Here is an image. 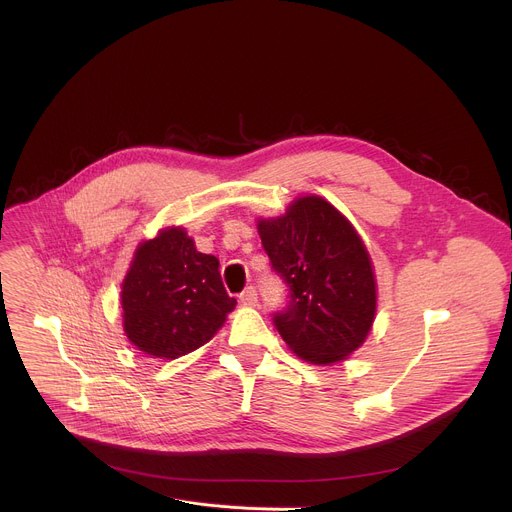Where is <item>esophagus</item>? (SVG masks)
Returning a JSON list of instances; mask_svg holds the SVG:
<instances>
[{
	"label": "esophagus",
	"instance_id": "1",
	"mask_svg": "<svg viewBox=\"0 0 512 512\" xmlns=\"http://www.w3.org/2000/svg\"><path fill=\"white\" fill-rule=\"evenodd\" d=\"M239 300H241V304H245V306H257V302H259V298H257V289H255L253 285L245 287V291H243V294L239 296Z\"/></svg>",
	"mask_w": 512,
	"mask_h": 512
}]
</instances>
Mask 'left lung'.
Masks as SVG:
<instances>
[{
  "mask_svg": "<svg viewBox=\"0 0 512 512\" xmlns=\"http://www.w3.org/2000/svg\"><path fill=\"white\" fill-rule=\"evenodd\" d=\"M257 229L271 269L287 285L289 300L273 314L285 344L314 364L346 358L377 312L371 259L352 225L324 198L304 196Z\"/></svg>",
  "mask_w": 512,
  "mask_h": 512,
  "instance_id": "obj_1",
  "label": "left lung"
}]
</instances>
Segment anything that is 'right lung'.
<instances>
[{
    "mask_svg": "<svg viewBox=\"0 0 512 512\" xmlns=\"http://www.w3.org/2000/svg\"><path fill=\"white\" fill-rule=\"evenodd\" d=\"M237 300L214 255L198 253L182 229L137 247L121 289L127 338L154 358H178L206 344Z\"/></svg>",
    "mask_w": 512,
    "mask_h": 512,
    "instance_id": "add662e5",
    "label": "right lung"
}]
</instances>
